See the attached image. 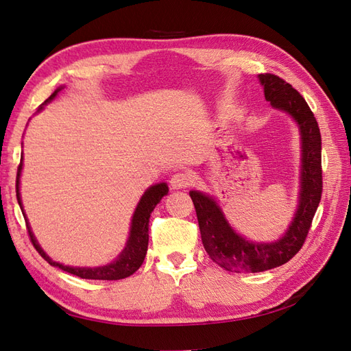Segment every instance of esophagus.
<instances>
[{"mask_svg":"<svg viewBox=\"0 0 351 351\" xmlns=\"http://www.w3.org/2000/svg\"><path fill=\"white\" fill-rule=\"evenodd\" d=\"M193 182L195 178L192 174L186 171H178L171 177V180H169V184H171L173 189H186Z\"/></svg>","mask_w":351,"mask_h":351,"instance_id":"34e87169","label":"esophagus"}]
</instances>
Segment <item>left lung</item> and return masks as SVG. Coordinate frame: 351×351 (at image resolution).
I'll return each instance as SVG.
<instances>
[{"instance_id":"1","label":"left lung","mask_w":351,"mask_h":351,"mask_svg":"<svg viewBox=\"0 0 351 351\" xmlns=\"http://www.w3.org/2000/svg\"><path fill=\"white\" fill-rule=\"evenodd\" d=\"M265 99L274 108L289 112L302 134L300 202L291 226L275 243H250L230 227L214 199L192 190L202 243L209 258L227 271L262 272L281 267L302 249L322 196V141L309 105L290 83L272 73L259 74Z\"/></svg>"}]
</instances>
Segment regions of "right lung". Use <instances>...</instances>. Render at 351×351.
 <instances>
[{"instance_id": "1", "label": "right lung", "mask_w": 351, "mask_h": 351, "mask_svg": "<svg viewBox=\"0 0 351 351\" xmlns=\"http://www.w3.org/2000/svg\"><path fill=\"white\" fill-rule=\"evenodd\" d=\"M61 89L62 88H58L54 93H52L51 97L45 101V104L49 102L51 99H54ZM22 161L23 159H20V164L17 168L19 169L17 183H16L17 200H19L20 208H22V202H20V193H19V177H20V171H22ZM167 193H168V186L165 183L155 184L146 190L145 195L142 196V199L139 202V205H137V208L134 210V215L132 219L130 237H129V240H127L124 250L121 252L119 258H117L112 263L107 265V267L73 268V267H66V265H61L58 262H54L52 259H49V256H47L45 252L40 249L34 234H32L30 227L27 224V219H26V227H27L30 241H32V244H34V247L38 250L40 256L44 258L49 265H52V267H57L62 271H66L69 274L76 275V277H80L84 280H123V278H127V277H130L132 274H134L137 269H139L141 265L145 261L146 250H147V241H149V218H151V214H152L154 208L156 206V204H159V200H161Z\"/></svg>"}]
</instances>
